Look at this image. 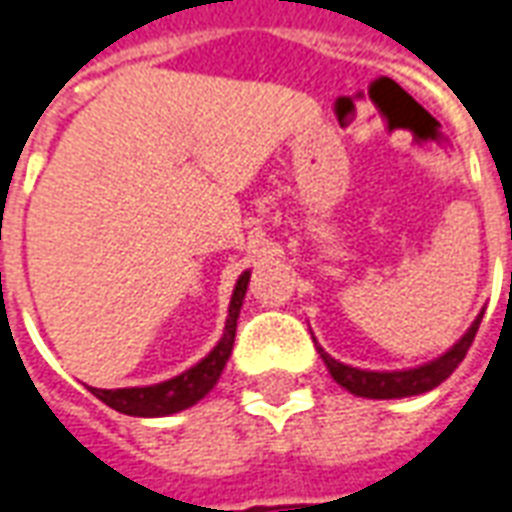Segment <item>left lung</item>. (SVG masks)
<instances>
[{
    "mask_svg": "<svg viewBox=\"0 0 512 512\" xmlns=\"http://www.w3.org/2000/svg\"><path fill=\"white\" fill-rule=\"evenodd\" d=\"M480 321H483V312L477 315V321L472 323V329L463 334L461 343L452 345L450 351L444 356H439L436 362L430 365L414 367V370H397V373H370V370H356V367H348L343 362H337L329 354H323V348H318L323 356V362L329 367V373L340 386H345L351 395L359 397H373V400H392V397H411L422 395V392H430L433 386H439L441 381L455 373V367L461 365L466 351L472 348L474 334L480 329Z\"/></svg>",
    "mask_w": 512,
    "mask_h": 512,
    "instance_id": "8db88e82",
    "label": "left lung"
}]
</instances>
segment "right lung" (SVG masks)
Wrapping results in <instances>:
<instances>
[{
  "label": "right lung",
  "mask_w": 512,
  "mask_h": 512,
  "mask_svg": "<svg viewBox=\"0 0 512 512\" xmlns=\"http://www.w3.org/2000/svg\"><path fill=\"white\" fill-rule=\"evenodd\" d=\"M246 285H249V271L241 274L238 285L233 290V301H230V315L224 323V337L219 345L213 348L211 354L202 359L200 365H194L186 370L183 376H175L156 386H134V389H93L98 400H104L106 406L115 408L120 414L128 417H167L175 411L194 406L200 397H205L213 389V384L222 376L224 365L230 359L235 343V326H238V312L244 304Z\"/></svg>",
  "instance_id": "1"
}]
</instances>
